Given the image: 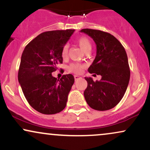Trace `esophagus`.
I'll return each instance as SVG.
<instances>
[{
	"instance_id": "1",
	"label": "esophagus",
	"mask_w": 150,
	"mask_h": 150,
	"mask_svg": "<svg viewBox=\"0 0 150 150\" xmlns=\"http://www.w3.org/2000/svg\"><path fill=\"white\" fill-rule=\"evenodd\" d=\"M81 78V76H77V75H75V76H74V79H75V81H77V80H79V79H80Z\"/></svg>"
}]
</instances>
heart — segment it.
Returning a JSON list of instances; mask_svg holds the SVG:
<instances>
[{
    "label": "heart",
    "mask_w": 150,
    "mask_h": 150,
    "mask_svg": "<svg viewBox=\"0 0 150 150\" xmlns=\"http://www.w3.org/2000/svg\"><path fill=\"white\" fill-rule=\"evenodd\" d=\"M77 43L80 46L81 48L82 49L84 52H86V51L91 50V43L90 42L89 39L88 38H86L85 36H81L79 37L78 39L76 40ZM68 49L69 47L67 45H64V46L62 47V49L61 54L62 57L63 58H65L67 56L68 54ZM84 68V65L77 64V63H74V64H71L69 67L68 69L70 72H73V73L76 74H80L81 72L82 71L83 69Z\"/></svg>",
    "instance_id": "1"
}]
</instances>
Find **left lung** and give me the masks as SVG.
<instances>
[{
    "label": "left lung",
    "mask_w": 150,
    "mask_h": 150,
    "mask_svg": "<svg viewBox=\"0 0 150 150\" xmlns=\"http://www.w3.org/2000/svg\"><path fill=\"white\" fill-rule=\"evenodd\" d=\"M80 31L91 36L96 44V58L88 71L102 76L96 81L85 77L88 82L83 93L86 101L93 110H109L121 101L127 89L131 75L127 54L110 33L91 29Z\"/></svg>",
    "instance_id": "left-lung-1"
}]
</instances>
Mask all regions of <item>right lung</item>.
I'll list each match as a JSON object with an SVG mask.
<instances>
[{
    "instance_id": "obj_1",
    "label": "right lung",
    "mask_w": 150,
    "mask_h": 150,
    "mask_svg": "<svg viewBox=\"0 0 150 150\" xmlns=\"http://www.w3.org/2000/svg\"><path fill=\"white\" fill-rule=\"evenodd\" d=\"M74 29L43 32L27 44L23 51L18 81L29 104L37 112L54 114L65 108L74 77L52 76L57 64L62 63L61 52Z\"/></svg>"
}]
</instances>
